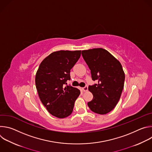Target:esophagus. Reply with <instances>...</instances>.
Returning <instances> with one entry per match:
<instances>
[{
  "mask_svg": "<svg viewBox=\"0 0 152 152\" xmlns=\"http://www.w3.org/2000/svg\"><path fill=\"white\" fill-rule=\"evenodd\" d=\"M82 90L84 92H85V91H88V86H84V87L82 88Z\"/></svg>",
  "mask_w": 152,
  "mask_h": 152,
  "instance_id": "34e87169",
  "label": "esophagus"
}]
</instances>
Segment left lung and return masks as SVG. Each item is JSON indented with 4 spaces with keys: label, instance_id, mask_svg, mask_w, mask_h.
I'll use <instances>...</instances> for the list:
<instances>
[{
    "label": "left lung",
    "instance_id": "obj_1",
    "mask_svg": "<svg viewBox=\"0 0 152 152\" xmlns=\"http://www.w3.org/2000/svg\"><path fill=\"white\" fill-rule=\"evenodd\" d=\"M82 55L91 70L92 79L98 82L88 86L93 99L88 106L95 113L106 114L115 107L124 88L125 75L121 64L102 48L82 50Z\"/></svg>",
    "mask_w": 152,
    "mask_h": 152
}]
</instances>
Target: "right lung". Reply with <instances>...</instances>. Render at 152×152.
I'll return each mask as SVG.
<instances>
[{
  "label": "right lung",
  "mask_w": 152,
  "mask_h": 152,
  "mask_svg": "<svg viewBox=\"0 0 152 152\" xmlns=\"http://www.w3.org/2000/svg\"><path fill=\"white\" fill-rule=\"evenodd\" d=\"M81 50L54 52L41 62L35 75L40 100L52 115L63 118L73 112L80 91L72 86L64 87L70 80V70L80 56Z\"/></svg>",
  "instance_id": "right-lung-1"
}]
</instances>
